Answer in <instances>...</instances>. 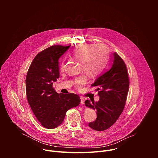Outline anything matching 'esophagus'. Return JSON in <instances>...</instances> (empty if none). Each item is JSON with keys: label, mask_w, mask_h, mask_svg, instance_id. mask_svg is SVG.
Instances as JSON below:
<instances>
[{"label": "esophagus", "mask_w": 158, "mask_h": 158, "mask_svg": "<svg viewBox=\"0 0 158 158\" xmlns=\"http://www.w3.org/2000/svg\"><path fill=\"white\" fill-rule=\"evenodd\" d=\"M84 101H85L84 98H82V97H81V103L82 104H84Z\"/></svg>", "instance_id": "1"}]
</instances>
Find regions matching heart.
I'll return each mask as SVG.
<instances>
[{
  "label": "heart",
  "instance_id": "b5f03b06",
  "mask_svg": "<svg viewBox=\"0 0 158 158\" xmlns=\"http://www.w3.org/2000/svg\"><path fill=\"white\" fill-rule=\"evenodd\" d=\"M108 54L107 48L102 44H82L76 48L73 52V56L82 62V69L89 75L95 76L99 74L104 68ZM64 64L62 65L63 69ZM77 88L81 89L87 82V77L81 76L75 79Z\"/></svg>",
  "mask_w": 158,
  "mask_h": 158
}]
</instances>
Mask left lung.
Listing matches in <instances>:
<instances>
[{"mask_svg": "<svg viewBox=\"0 0 158 158\" xmlns=\"http://www.w3.org/2000/svg\"><path fill=\"white\" fill-rule=\"evenodd\" d=\"M112 57L110 67L91 84L99 87V101H85V106L96 110L97 114L96 119L89 123V126L98 131H104L116 123L124 110L129 91V76L124 60L116 52Z\"/></svg>", "mask_w": 158, "mask_h": 158, "instance_id": "obj_1", "label": "left lung"}]
</instances>
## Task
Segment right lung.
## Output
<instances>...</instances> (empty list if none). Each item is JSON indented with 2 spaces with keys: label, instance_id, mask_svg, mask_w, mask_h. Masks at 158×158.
<instances>
[{
  "label": "right lung",
  "instance_id": "obj_1",
  "mask_svg": "<svg viewBox=\"0 0 158 158\" xmlns=\"http://www.w3.org/2000/svg\"><path fill=\"white\" fill-rule=\"evenodd\" d=\"M70 48L52 46L39 52L33 59L26 79L28 102L37 120L47 129L60 125L69 109L81 99L73 93L58 94L52 87L59 77V59Z\"/></svg>",
  "mask_w": 158,
  "mask_h": 158
}]
</instances>
